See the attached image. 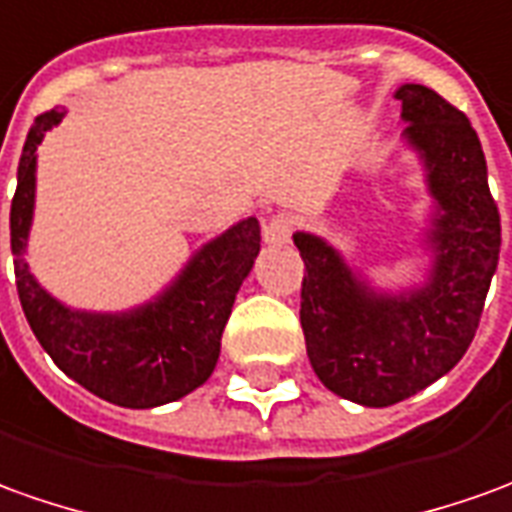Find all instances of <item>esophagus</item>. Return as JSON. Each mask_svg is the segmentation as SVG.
<instances>
[{"label":"esophagus","instance_id":"1","mask_svg":"<svg viewBox=\"0 0 512 512\" xmlns=\"http://www.w3.org/2000/svg\"><path fill=\"white\" fill-rule=\"evenodd\" d=\"M292 231H295V220L287 211H278L262 225V236L267 245H287L292 239Z\"/></svg>","mask_w":512,"mask_h":512}]
</instances>
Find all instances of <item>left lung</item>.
I'll return each instance as SVG.
<instances>
[{"instance_id":"left-lung-1","label":"left lung","mask_w":512,"mask_h":512,"mask_svg":"<svg viewBox=\"0 0 512 512\" xmlns=\"http://www.w3.org/2000/svg\"><path fill=\"white\" fill-rule=\"evenodd\" d=\"M404 139L424 161L435 217L421 287L379 292L315 234L292 236L306 264L301 326L317 379L362 407H390L446 376L468 351L499 264L502 225L477 130L432 88L396 91Z\"/></svg>"}]
</instances>
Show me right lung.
<instances>
[{
	"label": "right lung",
	"mask_w": 512,
	"mask_h": 512,
	"mask_svg": "<svg viewBox=\"0 0 512 512\" xmlns=\"http://www.w3.org/2000/svg\"><path fill=\"white\" fill-rule=\"evenodd\" d=\"M63 114L52 108L35 116L10 203V250L24 317L52 362L88 393L128 410L178 401L214 373L236 292L259 256V220L248 217L206 242L167 290L136 309H69L35 281L24 259L35 209V150Z\"/></svg>",
	"instance_id": "add662e5"
}]
</instances>
